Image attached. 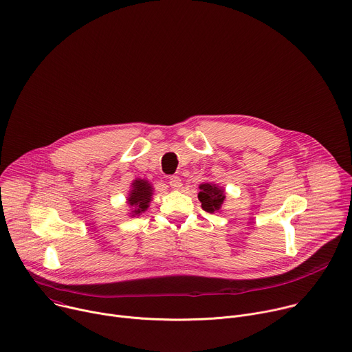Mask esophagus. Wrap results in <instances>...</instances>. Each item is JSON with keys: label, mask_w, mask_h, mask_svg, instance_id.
Instances as JSON below:
<instances>
[{"label": "esophagus", "mask_w": 352, "mask_h": 352, "mask_svg": "<svg viewBox=\"0 0 352 352\" xmlns=\"http://www.w3.org/2000/svg\"><path fill=\"white\" fill-rule=\"evenodd\" d=\"M170 186L173 188V189H175V190H178V189H181V186H182V181H181V178L179 177H177V175H173V177H170Z\"/></svg>", "instance_id": "1"}]
</instances>
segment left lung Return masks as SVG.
Wrapping results in <instances>:
<instances>
[{"label":"left lung","mask_w":352,"mask_h":352,"mask_svg":"<svg viewBox=\"0 0 352 352\" xmlns=\"http://www.w3.org/2000/svg\"><path fill=\"white\" fill-rule=\"evenodd\" d=\"M200 192L197 193V197L202 204V209L208 213H216L221 209L224 199H226V193L223 188H219L216 184H202L199 186Z\"/></svg>","instance_id":"8db88e82"}]
</instances>
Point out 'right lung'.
Instances as JSON below:
<instances>
[{
  "label": "right lung",
  "instance_id": "right-lung-1",
  "mask_svg": "<svg viewBox=\"0 0 352 352\" xmlns=\"http://www.w3.org/2000/svg\"><path fill=\"white\" fill-rule=\"evenodd\" d=\"M153 196V188L148 184L146 179L136 178L132 182V188L129 190L126 202L131 206V216H139L144 213L148 208L150 200H152Z\"/></svg>",
  "mask_w": 352,
  "mask_h": 352
}]
</instances>
